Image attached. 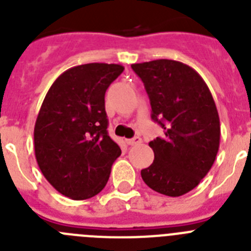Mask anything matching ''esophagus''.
I'll return each instance as SVG.
<instances>
[{
    "label": "esophagus",
    "instance_id": "esophagus-1",
    "mask_svg": "<svg viewBox=\"0 0 251 251\" xmlns=\"http://www.w3.org/2000/svg\"><path fill=\"white\" fill-rule=\"evenodd\" d=\"M141 142H142L141 137H133V138H130V139H126V143H127L128 146L138 145V143H141Z\"/></svg>",
    "mask_w": 251,
    "mask_h": 251
}]
</instances>
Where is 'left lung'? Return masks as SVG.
Segmentation results:
<instances>
[{"label":"left lung","mask_w":251,"mask_h":251,"mask_svg":"<svg viewBox=\"0 0 251 251\" xmlns=\"http://www.w3.org/2000/svg\"><path fill=\"white\" fill-rule=\"evenodd\" d=\"M145 84L152 119L163 136L150 142L154 161L141 171L146 185L162 195L182 196L211 170L220 146V119L200 74L179 61L132 64Z\"/></svg>","instance_id":"8db88e82"}]
</instances>
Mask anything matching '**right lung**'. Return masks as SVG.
I'll list each match as a JSON object with an SVG mask.
<instances>
[{"label": "right lung", "mask_w": 251, "mask_h": 251, "mask_svg": "<svg viewBox=\"0 0 251 251\" xmlns=\"http://www.w3.org/2000/svg\"><path fill=\"white\" fill-rule=\"evenodd\" d=\"M123 70L118 64L74 66L52 83L40 108L34 129L37 165L50 185L69 199L98 195L121 156L108 136L104 97Z\"/></svg>", "instance_id": "right-lung-1"}]
</instances>
